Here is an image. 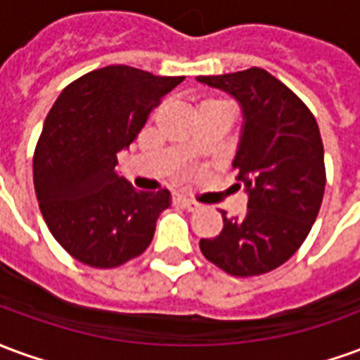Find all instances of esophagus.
Here are the masks:
<instances>
[{"label":"esophagus","mask_w":360,"mask_h":360,"mask_svg":"<svg viewBox=\"0 0 360 360\" xmlns=\"http://www.w3.org/2000/svg\"><path fill=\"white\" fill-rule=\"evenodd\" d=\"M177 202H179L183 208H187V210H196V208H198V202L191 200L187 196H177Z\"/></svg>","instance_id":"obj_1"}]
</instances>
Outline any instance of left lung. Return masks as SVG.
<instances>
[{"mask_svg": "<svg viewBox=\"0 0 360 360\" xmlns=\"http://www.w3.org/2000/svg\"><path fill=\"white\" fill-rule=\"evenodd\" d=\"M198 81L241 103L245 123L233 167L249 195L241 218L221 212L224 229L200 239V250L231 276H260L293 257L316 219L326 187L320 129L301 98L264 69Z\"/></svg>", "mask_w": 360, "mask_h": 360, "instance_id": "left-lung-1", "label": "left lung"}]
</instances>
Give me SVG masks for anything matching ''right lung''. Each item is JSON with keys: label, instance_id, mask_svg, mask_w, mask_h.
<instances>
[{"label": "right lung", "instance_id": "obj_1", "mask_svg": "<svg viewBox=\"0 0 360 360\" xmlns=\"http://www.w3.org/2000/svg\"><path fill=\"white\" fill-rule=\"evenodd\" d=\"M183 79L129 65L96 69L71 82L44 121L36 198L56 241L82 264L115 268L152 243L169 191H134L115 173L117 154Z\"/></svg>", "mask_w": 360, "mask_h": 360}]
</instances>
